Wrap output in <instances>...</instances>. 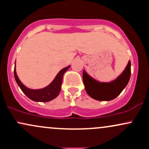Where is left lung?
<instances>
[{
	"instance_id": "obj_1",
	"label": "left lung",
	"mask_w": 149,
	"mask_h": 149,
	"mask_svg": "<svg viewBox=\"0 0 149 149\" xmlns=\"http://www.w3.org/2000/svg\"><path fill=\"white\" fill-rule=\"evenodd\" d=\"M131 75V62L116 80L109 83L97 81L85 72L83 73V83L87 93L94 100L98 101H111L117 97L127 86Z\"/></svg>"
}]
</instances>
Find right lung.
I'll use <instances>...</instances> for the list:
<instances>
[{
    "label": "right lung",
    "mask_w": 149,
    "mask_h": 149,
    "mask_svg": "<svg viewBox=\"0 0 149 149\" xmlns=\"http://www.w3.org/2000/svg\"><path fill=\"white\" fill-rule=\"evenodd\" d=\"M16 64V61H15ZM70 68V66H66L61 69L57 75L56 76L54 79L52 80L50 84L47 85L45 88L42 89H38V90H33V89L28 88L26 87L23 83L19 79L16 72V66H15L14 75L15 78L16 80L17 83L19 85L22 91L26 95L30 100L34 102H47L54 100L59 95L61 90V83H62V78L64 73Z\"/></svg>",
    "instance_id": "right-lung-1"
}]
</instances>
